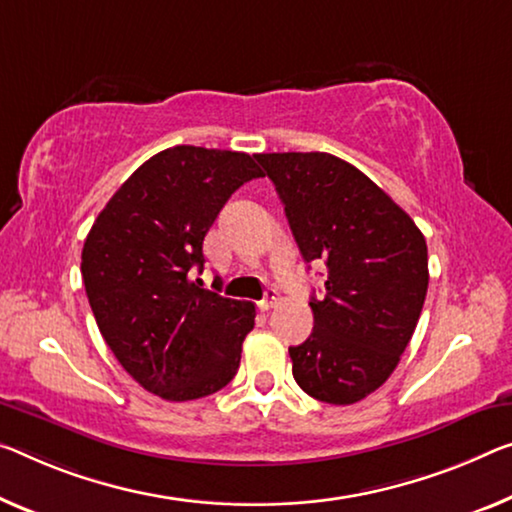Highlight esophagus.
Returning <instances> with one entry per match:
<instances>
[{
	"instance_id": "34e87169",
	"label": "esophagus",
	"mask_w": 512,
	"mask_h": 512,
	"mask_svg": "<svg viewBox=\"0 0 512 512\" xmlns=\"http://www.w3.org/2000/svg\"><path fill=\"white\" fill-rule=\"evenodd\" d=\"M277 302H279L277 290H267V295L263 297L261 302H258V306H261V311H270L272 306H277Z\"/></svg>"
}]
</instances>
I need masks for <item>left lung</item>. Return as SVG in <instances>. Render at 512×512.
<instances>
[{
	"label": "left lung",
	"instance_id": "obj_1",
	"mask_svg": "<svg viewBox=\"0 0 512 512\" xmlns=\"http://www.w3.org/2000/svg\"><path fill=\"white\" fill-rule=\"evenodd\" d=\"M277 187L306 263L325 261L313 332L288 348L311 398L352 405L398 366L428 290V247L412 217L371 178L329 153L256 155Z\"/></svg>",
	"mask_w": 512,
	"mask_h": 512
}]
</instances>
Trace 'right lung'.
<instances>
[{"mask_svg": "<svg viewBox=\"0 0 512 512\" xmlns=\"http://www.w3.org/2000/svg\"><path fill=\"white\" fill-rule=\"evenodd\" d=\"M251 178L263 171L247 153L167 148L125 180L84 240L82 279L102 338L164 400L210 396L238 373L256 306L201 288L194 272L219 210Z\"/></svg>", "mask_w": 512, "mask_h": 512, "instance_id": "right-lung-1", "label": "right lung"}]
</instances>
